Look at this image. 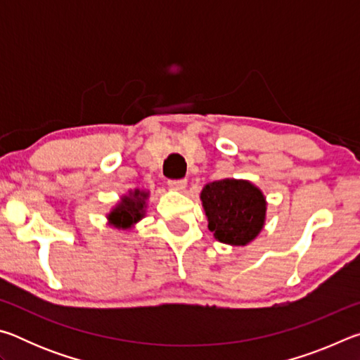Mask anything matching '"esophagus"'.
<instances>
[{
    "mask_svg": "<svg viewBox=\"0 0 360 360\" xmlns=\"http://www.w3.org/2000/svg\"><path fill=\"white\" fill-rule=\"evenodd\" d=\"M169 187L173 188V191H184L186 186H187V181L186 179H179V181H169L168 182Z\"/></svg>",
    "mask_w": 360,
    "mask_h": 360,
    "instance_id": "1",
    "label": "esophagus"
}]
</instances>
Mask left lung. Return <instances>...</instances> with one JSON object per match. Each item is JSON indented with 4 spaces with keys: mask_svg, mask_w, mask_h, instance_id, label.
<instances>
[{
    "mask_svg": "<svg viewBox=\"0 0 360 360\" xmlns=\"http://www.w3.org/2000/svg\"><path fill=\"white\" fill-rule=\"evenodd\" d=\"M200 200L208 229L224 245L246 246L265 227L266 197L251 181L225 178L208 182Z\"/></svg>",
    "mask_w": 360,
    "mask_h": 360,
    "instance_id": "1",
    "label": "left lung"
}]
</instances>
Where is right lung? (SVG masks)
<instances>
[{
	"label": "right lung",
	"mask_w": 360,
	"mask_h": 360,
	"mask_svg": "<svg viewBox=\"0 0 360 360\" xmlns=\"http://www.w3.org/2000/svg\"><path fill=\"white\" fill-rule=\"evenodd\" d=\"M150 192L148 188H130L127 193L120 195L119 202L106 214L108 225L122 230L131 231L139 221H143L148 212V202Z\"/></svg>",
	"instance_id": "add662e5"
}]
</instances>
